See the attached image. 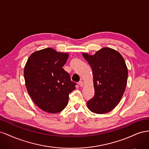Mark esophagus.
I'll use <instances>...</instances> for the list:
<instances>
[{
  "mask_svg": "<svg viewBox=\"0 0 149 149\" xmlns=\"http://www.w3.org/2000/svg\"><path fill=\"white\" fill-rule=\"evenodd\" d=\"M78 84L81 87H83V81H79V83H78Z\"/></svg>",
  "mask_w": 149,
  "mask_h": 149,
  "instance_id": "1",
  "label": "esophagus"
}]
</instances>
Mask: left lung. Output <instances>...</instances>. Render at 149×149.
Masks as SVG:
<instances>
[{"instance_id":"obj_1","label":"left lung","mask_w":149,"mask_h":149,"mask_svg":"<svg viewBox=\"0 0 149 149\" xmlns=\"http://www.w3.org/2000/svg\"><path fill=\"white\" fill-rule=\"evenodd\" d=\"M93 74L94 97L87 102L89 109L105 114L118 106L127 85L128 70L123 57L114 49L104 47L94 55L83 53Z\"/></svg>"}]
</instances>
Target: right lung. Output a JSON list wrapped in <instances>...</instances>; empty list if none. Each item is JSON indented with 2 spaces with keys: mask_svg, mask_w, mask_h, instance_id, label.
<instances>
[{
  "mask_svg": "<svg viewBox=\"0 0 149 149\" xmlns=\"http://www.w3.org/2000/svg\"><path fill=\"white\" fill-rule=\"evenodd\" d=\"M68 56V53L47 48L31 54L25 66V86L30 96L39 108L49 113L63 110L70 93L76 89V84L62 68Z\"/></svg>",
  "mask_w": 149,
  "mask_h": 149,
  "instance_id": "right-lung-1",
  "label": "right lung"
}]
</instances>
